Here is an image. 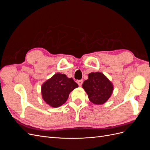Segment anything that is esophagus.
Masks as SVG:
<instances>
[{"mask_svg":"<svg viewBox=\"0 0 150 150\" xmlns=\"http://www.w3.org/2000/svg\"><path fill=\"white\" fill-rule=\"evenodd\" d=\"M83 83V80H79V81H78V85H79V86H82Z\"/></svg>","mask_w":150,"mask_h":150,"instance_id":"obj_1","label":"esophagus"}]
</instances>
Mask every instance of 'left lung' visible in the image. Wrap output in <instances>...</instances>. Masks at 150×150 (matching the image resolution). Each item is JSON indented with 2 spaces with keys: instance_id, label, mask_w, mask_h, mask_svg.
I'll use <instances>...</instances> for the list:
<instances>
[{
  "instance_id": "left-lung-1",
  "label": "left lung",
  "mask_w": 150,
  "mask_h": 150,
  "mask_svg": "<svg viewBox=\"0 0 150 150\" xmlns=\"http://www.w3.org/2000/svg\"><path fill=\"white\" fill-rule=\"evenodd\" d=\"M82 86L89 101L98 105L105 103L111 97L114 89L112 83L100 72L89 73L88 79L84 81Z\"/></svg>"
}]
</instances>
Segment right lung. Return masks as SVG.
<instances>
[{"label": "right lung", "instance_id": "1", "mask_svg": "<svg viewBox=\"0 0 150 150\" xmlns=\"http://www.w3.org/2000/svg\"><path fill=\"white\" fill-rule=\"evenodd\" d=\"M78 85L66 74L56 73L41 86L42 98L50 106L58 108L67 100L69 94Z\"/></svg>", "mask_w": 150, "mask_h": 150}]
</instances>
